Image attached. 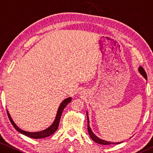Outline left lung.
<instances>
[{
  "label": "left lung",
  "mask_w": 153,
  "mask_h": 153,
  "mask_svg": "<svg viewBox=\"0 0 153 153\" xmlns=\"http://www.w3.org/2000/svg\"><path fill=\"white\" fill-rule=\"evenodd\" d=\"M139 71L140 72L141 74L143 76L145 79H147V75L146 71H144V68L142 67H139ZM88 115V114H87ZM87 119H88V133H89V135L90 136V138H91L93 141H94L95 142H97V143L99 144H102V145H108V144H118L121 143V142H108V141H105V140H103L100 139L99 138H98L97 136H96L94 135V134L92 132V130H91V128H90L89 126V120H88V115H87Z\"/></svg>",
  "instance_id": "left-lung-1"
}]
</instances>
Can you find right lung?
<instances>
[{"label": "right lung", "instance_id": "obj_1", "mask_svg": "<svg viewBox=\"0 0 153 153\" xmlns=\"http://www.w3.org/2000/svg\"><path fill=\"white\" fill-rule=\"evenodd\" d=\"M71 100V98L69 97L66 98L65 100H64L63 102H61V104L60 105L58 109V112L57 114H56V117L54 123L52 124V125L48 128L47 129H45V130L41 131H38V132H28V131H25L21 129L20 128H18V127L15 125V123L13 122V121L12 120V119L11 117V116L9 115V113L8 111H7V115H8V117L10 121L13 126L14 128H15L17 131H19V132L22 133V134H24L25 136H26L29 138H34V139H40V138H46V137L50 136L52 134H54L56 131L59 125V121H60V119H61V114L63 113L64 108L66 107L67 105L68 104L69 102H70Z\"/></svg>", "mask_w": 153, "mask_h": 153}]
</instances>
